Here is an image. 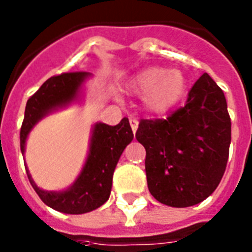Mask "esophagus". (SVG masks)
<instances>
[{
    "mask_svg": "<svg viewBox=\"0 0 252 252\" xmlns=\"http://www.w3.org/2000/svg\"><path fill=\"white\" fill-rule=\"evenodd\" d=\"M129 124H130V126H132V130H133V133H136V130H137V128H138V120H137V119L130 118L129 119Z\"/></svg>",
    "mask_w": 252,
    "mask_h": 252,
    "instance_id": "esophagus-1",
    "label": "esophagus"
}]
</instances>
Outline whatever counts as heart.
<instances>
[{
    "mask_svg": "<svg viewBox=\"0 0 252 252\" xmlns=\"http://www.w3.org/2000/svg\"><path fill=\"white\" fill-rule=\"evenodd\" d=\"M126 90L142 95V107L148 114L163 115L183 99L187 78L178 69L148 66L130 77Z\"/></svg>",
    "mask_w": 252,
    "mask_h": 252,
    "instance_id": "1",
    "label": "heart"
}]
</instances>
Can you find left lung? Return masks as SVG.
Segmentation results:
<instances>
[{"label": "left lung", "instance_id": "obj_1", "mask_svg": "<svg viewBox=\"0 0 252 252\" xmlns=\"http://www.w3.org/2000/svg\"><path fill=\"white\" fill-rule=\"evenodd\" d=\"M136 138L146 150L154 199L174 208L201 203L220 184L229 157L231 123L223 91L204 73L184 107L165 120H141Z\"/></svg>", "mask_w": 252, "mask_h": 252}]
</instances>
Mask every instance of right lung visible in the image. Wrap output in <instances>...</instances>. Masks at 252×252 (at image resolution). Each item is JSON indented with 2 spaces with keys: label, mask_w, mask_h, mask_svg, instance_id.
Wrapping results in <instances>:
<instances>
[{
  "label": "right lung",
  "mask_w": 252,
  "mask_h": 252,
  "mask_svg": "<svg viewBox=\"0 0 252 252\" xmlns=\"http://www.w3.org/2000/svg\"><path fill=\"white\" fill-rule=\"evenodd\" d=\"M90 73H64L51 77L27 100L21 128V152L25 156L26 141L32 128L47 115L80 102L84 85ZM133 140L129 120L122 119L118 126L95 123L91 130L89 153L74 183L64 191H45L37 187L26 166L27 176L41 201L55 211L68 215H82L99 208L110 197L112 176L119 158Z\"/></svg>",
  "instance_id": "1"
}]
</instances>
